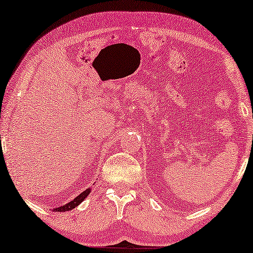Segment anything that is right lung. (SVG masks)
I'll return each mask as SVG.
<instances>
[{
    "instance_id": "1",
    "label": "right lung",
    "mask_w": 253,
    "mask_h": 253,
    "mask_svg": "<svg viewBox=\"0 0 253 253\" xmlns=\"http://www.w3.org/2000/svg\"><path fill=\"white\" fill-rule=\"evenodd\" d=\"M89 193H91V188H87L85 191H83L81 195L76 197L74 200H71V202H69L68 204H64V205L57 207V209H54V211L55 212H65V211L74 210L75 207H77L79 204H81L83 200H84L86 197L89 195Z\"/></svg>"
}]
</instances>
